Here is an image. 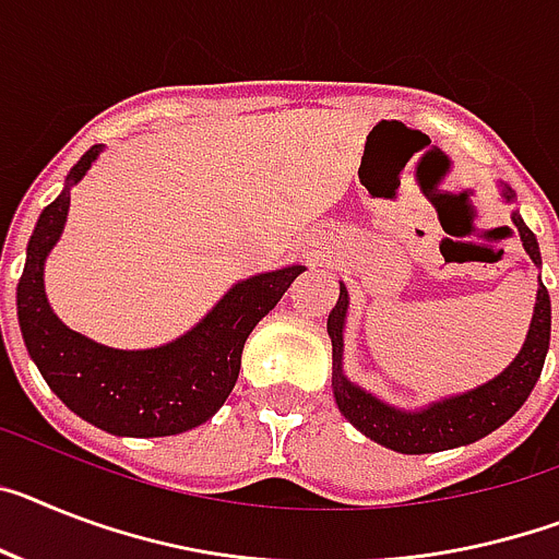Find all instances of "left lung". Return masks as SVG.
<instances>
[{
    "mask_svg": "<svg viewBox=\"0 0 559 559\" xmlns=\"http://www.w3.org/2000/svg\"><path fill=\"white\" fill-rule=\"evenodd\" d=\"M503 199L514 201L511 187H503ZM511 222L518 227L523 250L528 252L534 264L540 266V247H537L534 233L520 218V213H511ZM346 307H349V295L341 284L337 304L326 318V332L332 337V395H335L341 415L355 429L364 431L374 443L395 449L401 454L443 452V449L466 447V443L486 438L489 431L503 426L526 403L534 383L540 378L543 364H546L548 337H551V298H548V289L540 281L526 344L503 372L491 378L489 383L472 389V392L435 401L420 412H403L355 386L344 374Z\"/></svg>",
    "mask_w": 559,
    "mask_h": 559,
    "instance_id": "1",
    "label": "left lung"
}]
</instances>
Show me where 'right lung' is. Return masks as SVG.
I'll return each mask as SVG.
<instances>
[{
    "mask_svg": "<svg viewBox=\"0 0 559 559\" xmlns=\"http://www.w3.org/2000/svg\"><path fill=\"white\" fill-rule=\"evenodd\" d=\"M98 153L102 144L73 164L59 199L36 222L16 287L19 330L56 397L87 424L121 438L181 435L222 409L238 381L247 337L304 266L238 281L187 335L156 349H110L68 330L45 295V258L68 222L70 187L82 181Z\"/></svg>",
    "mask_w": 559,
    "mask_h": 559,
    "instance_id": "add662e5",
    "label": "right lung"
}]
</instances>
